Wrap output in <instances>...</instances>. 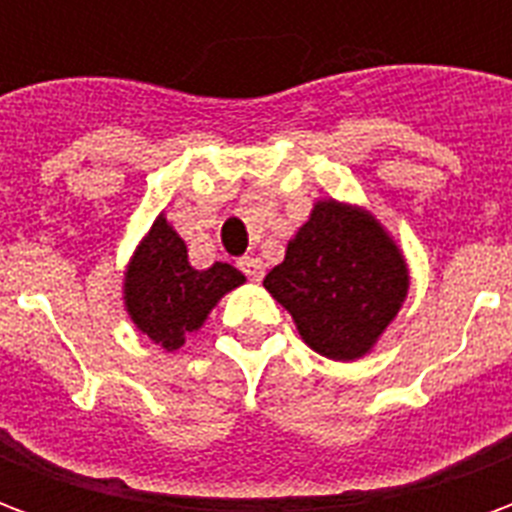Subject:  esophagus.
I'll return each instance as SVG.
<instances>
[{"label": "esophagus", "mask_w": 512, "mask_h": 512, "mask_svg": "<svg viewBox=\"0 0 512 512\" xmlns=\"http://www.w3.org/2000/svg\"><path fill=\"white\" fill-rule=\"evenodd\" d=\"M238 266H241V271H244L246 277L252 279V282H260L263 274H266V266H263V260H260V257H241V260H238Z\"/></svg>", "instance_id": "1"}]
</instances>
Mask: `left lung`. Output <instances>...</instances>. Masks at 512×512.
<instances>
[{"label":"left lung","instance_id":"obj_1","mask_svg":"<svg viewBox=\"0 0 512 512\" xmlns=\"http://www.w3.org/2000/svg\"><path fill=\"white\" fill-rule=\"evenodd\" d=\"M408 263L384 224L359 205L318 200L263 288L301 340L334 362L373 351L408 296Z\"/></svg>","mask_w":512,"mask_h":512}]
</instances>
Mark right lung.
Returning a JSON list of instances; mask_svg holds the SVG:
<instances>
[{
	"label": "right lung",
	"instance_id": "add662e5",
	"mask_svg": "<svg viewBox=\"0 0 512 512\" xmlns=\"http://www.w3.org/2000/svg\"><path fill=\"white\" fill-rule=\"evenodd\" d=\"M244 282V274L230 263H213L202 271L191 266L186 241L158 213L128 260L123 301L139 332L164 351H178L200 332L224 293Z\"/></svg>",
	"mask_w": 512,
	"mask_h": 512
}]
</instances>
